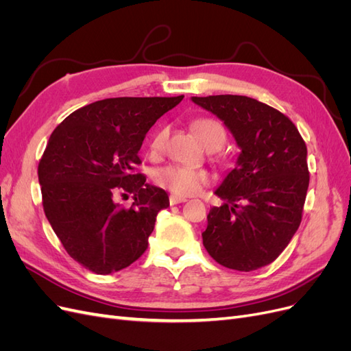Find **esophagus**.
<instances>
[{"label":"esophagus","mask_w":351,"mask_h":351,"mask_svg":"<svg viewBox=\"0 0 351 351\" xmlns=\"http://www.w3.org/2000/svg\"><path fill=\"white\" fill-rule=\"evenodd\" d=\"M186 200H187L186 197L177 196V195H171V196H169V205H178V204H183V202H186Z\"/></svg>","instance_id":"34e87169"}]
</instances>
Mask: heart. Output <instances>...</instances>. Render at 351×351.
Masks as SVG:
<instances>
[{
    "label": "heart",
    "mask_w": 351,
    "mask_h": 351,
    "mask_svg": "<svg viewBox=\"0 0 351 351\" xmlns=\"http://www.w3.org/2000/svg\"><path fill=\"white\" fill-rule=\"evenodd\" d=\"M193 129L199 136L200 142L206 146V149H221L226 143V130L222 124L212 119H199L193 123ZM168 139V129L161 127L152 136L149 147L154 155L161 154ZM154 180L158 186H161L169 192L178 196H192L199 193L202 187L209 183V176L200 169L169 164L158 168L154 173Z\"/></svg>",
    "instance_id": "1"
}]
</instances>
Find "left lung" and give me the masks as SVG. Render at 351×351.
<instances>
[{
  "label": "left lung",
  "instance_id": "8db88e82",
  "mask_svg": "<svg viewBox=\"0 0 351 351\" xmlns=\"http://www.w3.org/2000/svg\"><path fill=\"white\" fill-rule=\"evenodd\" d=\"M224 121L240 147L234 169L215 190L204 246L219 265L254 271L280 256L302 222L309 187L307 147L278 110L241 95L193 97Z\"/></svg>",
  "mask_w": 351,
  "mask_h": 351
}]
</instances>
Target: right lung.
I'll return each mask as SVG.
<instances>
[{
  "instance_id": "obj_1",
  "label": "right lung",
  "mask_w": 351,
  "mask_h": 351,
  "mask_svg": "<svg viewBox=\"0 0 351 351\" xmlns=\"http://www.w3.org/2000/svg\"><path fill=\"white\" fill-rule=\"evenodd\" d=\"M184 97L108 98L71 112L52 132L38 177L45 215L70 256L107 275L124 269L147 249L165 190L134 173L147 130ZM134 193V205L113 202Z\"/></svg>"
}]
</instances>
